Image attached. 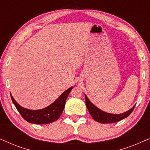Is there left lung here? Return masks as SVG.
I'll use <instances>...</instances> for the list:
<instances>
[{
  "label": "left lung",
  "instance_id": "left-lung-1",
  "mask_svg": "<svg viewBox=\"0 0 150 150\" xmlns=\"http://www.w3.org/2000/svg\"><path fill=\"white\" fill-rule=\"evenodd\" d=\"M86 106L89 110V113L91 114L92 117L96 122L102 123V124H109V123H115L120 122V121L124 120V118L128 117L133 111L135 105L131 108L128 111L123 112L122 114H112L109 112H104L97 106H96L92 102L90 101L87 96L85 94Z\"/></svg>",
  "mask_w": 150,
  "mask_h": 150
}]
</instances>
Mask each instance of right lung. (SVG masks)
I'll return each instance as SVG.
<instances>
[{
  "mask_svg": "<svg viewBox=\"0 0 150 150\" xmlns=\"http://www.w3.org/2000/svg\"><path fill=\"white\" fill-rule=\"evenodd\" d=\"M73 87L65 91L55 101L47 107L39 110H30L24 108L16 101L11 94L12 102L22 117L30 124H47L58 120L64 109L65 102Z\"/></svg>",
  "mask_w": 150,
  "mask_h": 150,
  "instance_id": "add662e5",
  "label": "right lung"
}]
</instances>
